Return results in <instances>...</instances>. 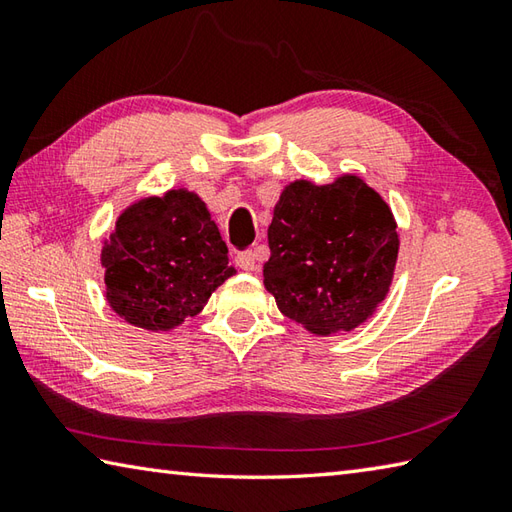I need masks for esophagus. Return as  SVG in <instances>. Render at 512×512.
<instances>
[{
    "label": "esophagus",
    "instance_id": "34e87169",
    "mask_svg": "<svg viewBox=\"0 0 512 512\" xmlns=\"http://www.w3.org/2000/svg\"><path fill=\"white\" fill-rule=\"evenodd\" d=\"M235 266L246 270V273H253V270L257 268L253 250H244V253H237V255H235Z\"/></svg>",
    "mask_w": 512,
    "mask_h": 512
}]
</instances>
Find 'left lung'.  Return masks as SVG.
<instances>
[{"label": "left lung", "instance_id": "obj_1", "mask_svg": "<svg viewBox=\"0 0 512 512\" xmlns=\"http://www.w3.org/2000/svg\"><path fill=\"white\" fill-rule=\"evenodd\" d=\"M264 286L312 334L352 332L387 297L398 259L389 204L345 173L330 184L295 180L268 226Z\"/></svg>", "mask_w": 512, "mask_h": 512}]
</instances>
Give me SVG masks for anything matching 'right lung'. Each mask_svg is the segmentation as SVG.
Listing matches in <instances>:
<instances>
[{
	"label": "right lung",
	"instance_id": "right-lung-1",
	"mask_svg": "<svg viewBox=\"0 0 512 512\" xmlns=\"http://www.w3.org/2000/svg\"><path fill=\"white\" fill-rule=\"evenodd\" d=\"M110 308L149 332H169L202 312L235 268L198 193L171 189L118 215L101 248Z\"/></svg>",
	"mask_w": 512,
	"mask_h": 512
}]
</instances>
